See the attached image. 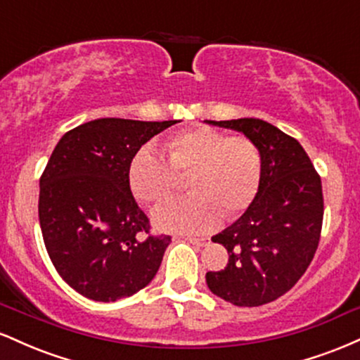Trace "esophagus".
I'll return each instance as SVG.
<instances>
[{"label": "esophagus", "instance_id": "obj_1", "mask_svg": "<svg viewBox=\"0 0 360 360\" xmlns=\"http://www.w3.org/2000/svg\"><path fill=\"white\" fill-rule=\"evenodd\" d=\"M186 242H189V243H193V245H198V247H205L206 243V238H196V237H183Z\"/></svg>", "mask_w": 360, "mask_h": 360}]
</instances>
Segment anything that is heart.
<instances>
[{"label": "heart", "mask_w": 360, "mask_h": 360, "mask_svg": "<svg viewBox=\"0 0 360 360\" xmlns=\"http://www.w3.org/2000/svg\"><path fill=\"white\" fill-rule=\"evenodd\" d=\"M166 157L146 146L128 164V184L148 205L166 200L174 188V174H188L191 196L167 201L154 210L159 230L203 233L249 208L260 184L262 159L254 142L229 137L208 127L177 131L164 143Z\"/></svg>", "instance_id": "heart-1"}]
</instances>
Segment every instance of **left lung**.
I'll use <instances>...</instances> for the list:
<instances>
[{
    "label": "left lung",
    "instance_id": "8db88e82",
    "mask_svg": "<svg viewBox=\"0 0 360 360\" xmlns=\"http://www.w3.org/2000/svg\"><path fill=\"white\" fill-rule=\"evenodd\" d=\"M205 123L245 135L262 159L254 201L237 221L212 237L229 252V264L206 272V284L235 307L271 303L298 283L316 252L323 220L320 176L298 140L264 120Z\"/></svg>",
    "mask_w": 360,
    "mask_h": 360
}]
</instances>
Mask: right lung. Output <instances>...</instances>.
Returning a JSON list of instances; mask_svg holds the SVG:
<instances>
[{
	"mask_svg": "<svg viewBox=\"0 0 360 360\" xmlns=\"http://www.w3.org/2000/svg\"><path fill=\"white\" fill-rule=\"evenodd\" d=\"M176 120L100 118L57 142L40 177L39 220L53 267L94 301L135 295L155 278L171 237H150L128 184V164Z\"/></svg>",
	"mask_w": 360,
	"mask_h": 360,
	"instance_id": "1",
	"label": "right lung"
}]
</instances>
